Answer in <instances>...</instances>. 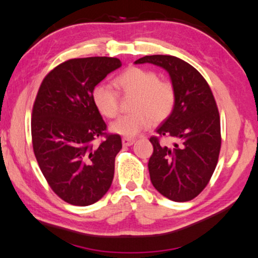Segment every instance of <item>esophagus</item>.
I'll return each instance as SVG.
<instances>
[{
	"instance_id": "esophagus-1",
	"label": "esophagus",
	"mask_w": 258,
	"mask_h": 258,
	"mask_svg": "<svg viewBox=\"0 0 258 258\" xmlns=\"http://www.w3.org/2000/svg\"><path fill=\"white\" fill-rule=\"evenodd\" d=\"M121 142H122V146L128 147V146H132L134 142H136V140H134V139H131V138H122Z\"/></svg>"
}]
</instances>
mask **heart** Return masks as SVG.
<instances>
[{"mask_svg": "<svg viewBox=\"0 0 258 258\" xmlns=\"http://www.w3.org/2000/svg\"><path fill=\"white\" fill-rule=\"evenodd\" d=\"M114 86L121 94H133L132 110L110 125L111 132L125 138L137 137L149 128L153 121L161 122L170 117L175 105V89L167 80L158 79L156 72L147 69L128 68L114 79ZM93 102L102 116L113 118L119 111L117 92L107 84L93 89Z\"/></svg>", "mask_w": 258, "mask_h": 258, "instance_id": "1", "label": "heart"}]
</instances>
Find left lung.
Returning a JSON list of instances; mask_svg holds the SVG:
<instances>
[{
    "label": "left lung",
    "mask_w": 258,
    "mask_h": 258,
    "mask_svg": "<svg viewBox=\"0 0 258 258\" xmlns=\"http://www.w3.org/2000/svg\"><path fill=\"white\" fill-rule=\"evenodd\" d=\"M136 64L151 63L170 75L175 89V105L159 125L148 169L153 186L169 200L186 202L206 188L216 169L222 145L220 118L206 79L185 60L170 55L145 56ZM161 137L177 140L167 147Z\"/></svg>",
    "instance_id": "obj_1"
}]
</instances>
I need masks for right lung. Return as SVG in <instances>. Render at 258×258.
Masks as SVG:
<instances>
[{
	"label": "right lung",
	"mask_w": 258,
	"mask_h": 258,
	"mask_svg": "<svg viewBox=\"0 0 258 258\" xmlns=\"http://www.w3.org/2000/svg\"><path fill=\"white\" fill-rule=\"evenodd\" d=\"M120 67L114 57L69 59L44 77L36 95L31 120L35 158L51 189L73 206L97 202L112 183L121 138L105 132L92 93ZM100 136L105 139L94 146Z\"/></svg>",
	"instance_id": "add662e5"
}]
</instances>
